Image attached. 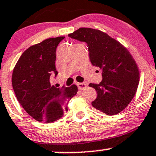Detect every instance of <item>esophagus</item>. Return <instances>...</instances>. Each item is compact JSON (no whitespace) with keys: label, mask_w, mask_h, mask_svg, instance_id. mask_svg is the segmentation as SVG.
I'll use <instances>...</instances> for the list:
<instances>
[{"label":"esophagus","mask_w":156,"mask_h":156,"mask_svg":"<svg viewBox=\"0 0 156 156\" xmlns=\"http://www.w3.org/2000/svg\"><path fill=\"white\" fill-rule=\"evenodd\" d=\"M77 86H78V88L79 90H84L87 87V84L83 83H77Z\"/></svg>","instance_id":"obj_1"}]
</instances>
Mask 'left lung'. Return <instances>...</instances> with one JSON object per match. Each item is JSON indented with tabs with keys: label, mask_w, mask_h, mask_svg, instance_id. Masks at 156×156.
Instances as JSON below:
<instances>
[{
	"label": "left lung",
	"mask_w": 156,
	"mask_h": 156,
	"mask_svg": "<svg viewBox=\"0 0 156 156\" xmlns=\"http://www.w3.org/2000/svg\"><path fill=\"white\" fill-rule=\"evenodd\" d=\"M68 36L87 43L91 64L101 69L100 83H90L97 92L92 107L114 115L130 103L139 83V71L127 49L107 33L91 28H80Z\"/></svg>",
	"instance_id": "left-lung-1"
}]
</instances>
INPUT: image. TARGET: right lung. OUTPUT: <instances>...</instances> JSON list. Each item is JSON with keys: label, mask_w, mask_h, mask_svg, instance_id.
Wrapping results in <instances>:
<instances>
[{"label": "right lung", "mask_w": 156, "mask_h": 156, "mask_svg": "<svg viewBox=\"0 0 156 156\" xmlns=\"http://www.w3.org/2000/svg\"><path fill=\"white\" fill-rule=\"evenodd\" d=\"M64 37H51L29 47L13 70L12 83L17 99L27 113L41 122L62 118L68 110V102L78 92L75 84L58 88L49 82L51 75L58 73L56 49Z\"/></svg>", "instance_id": "right-lung-1"}]
</instances>
